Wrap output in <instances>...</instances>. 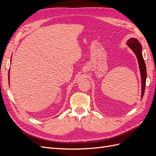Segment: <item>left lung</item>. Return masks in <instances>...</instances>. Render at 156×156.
<instances>
[{
	"label": "left lung",
	"instance_id": "left-lung-1",
	"mask_svg": "<svg viewBox=\"0 0 156 156\" xmlns=\"http://www.w3.org/2000/svg\"><path fill=\"white\" fill-rule=\"evenodd\" d=\"M127 45L133 50L137 58L139 68L141 74V80H142V94H141V98L143 97L144 94L145 87H146V67L144 62V60L142 54V47H141L139 41L135 38H130L127 42Z\"/></svg>",
	"mask_w": 156,
	"mask_h": 156
}]
</instances>
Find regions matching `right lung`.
<instances>
[{
    "mask_svg": "<svg viewBox=\"0 0 156 156\" xmlns=\"http://www.w3.org/2000/svg\"><path fill=\"white\" fill-rule=\"evenodd\" d=\"M9 72H10V70H9ZM8 80H9V75H8Z\"/></svg>",
    "mask_w": 156,
    "mask_h": 156,
    "instance_id": "right-lung-1",
    "label": "right lung"
}]
</instances>
